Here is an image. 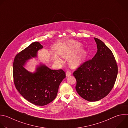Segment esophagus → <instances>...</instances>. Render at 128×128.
Returning <instances> with one entry per match:
<instances>
[{
  "label": "esophagus",
  "instance_id": "obj_1",
  "mask_svg": "<svg viewBox=\"0 0 128 128\" xmlns=\"http://www.w3.org/2000/svg\"><path fill=\"white\" fill-rule=\"evenodd\" d=\"M71 75V71H69V70H67L66 71V76L68 77V76H70Z\"/></svg>",
  "mask_w": 128,
  "mask_h": 128
}]
</instances>
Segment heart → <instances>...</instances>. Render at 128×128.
Here are the masks:
<instances>
[{"label": "heart", "mask_w": 128, "mask_h": 128, "mask_svg": "<svg viewBox=\"0 0 128 128\" xmlns=\"http://www.w3.org/2000/svg\"><path fill=\"white\" fill-rule=\"evenodd\" d=\"M82 44L71 41L60 50V54L64 58H69V64L72 68H77L80 66L84 61L87 56L85 50L78 51L82 48Z\"/></svg>", "instance_id": "b5f03b06"}]
</instances>
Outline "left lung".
<instances>
[{
	"mask_svg": "<svg viewBox=\"0 0 128 128\" xmlns=\"http://www.w3.org/2000/svg\"><path fill=\"white\" fill-rule=\"evenodd\" d=\"M94 40L98 49L95 56L73 73L76 80V92L90 102L99 101L109 93L114 86L118 71L111 50L99 39L95 38Z\"/></svg>",
	"mask_w": 128,
	"mask_h": 128,
	"instance_id": "1",
	"label": "left lung"
}]
</instances>
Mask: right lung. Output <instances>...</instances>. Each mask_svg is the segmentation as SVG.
<instances>
[{"instance_id":"add662e5","label":"right lung","mask_w":128,"mask_h":128,"mask_svg":"<svg viewBox=\"0 0 128 128\" xmlns=\"http://www.w3.org/2000/svg\"><path fill=\"white\" fill-rule=\"evenodd\" d=\"M43 46L34 42L16 56L13 63L15 86L20 94L30 103L44 106L57 96L59 85L65 78L62 69L52 70L40 63L32 73L24 67L28 60L38 57V50Z\"/></svg>"}]
</instances>
